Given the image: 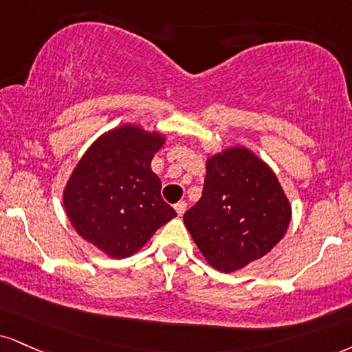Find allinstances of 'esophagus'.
I'll return each instance as SVG.
<instances>
[{
  "mask_svg": "<svg viewBox=\"0 0 352 352\" xmlns=\"http://www.w3.org/2000/svg\"><path fill=\"white\" fill-rule=\"evenodd\" d=\"M173 208H175L177 214H179V217H182V214H184L185 211H187V203L179 201V203H175V206H173Z\"/></svg>",
  "mask_w": 352,
  "mask_h": 352,
  "instance_id": "obj_1",
  "label": "esophagus"
}]
</instances>
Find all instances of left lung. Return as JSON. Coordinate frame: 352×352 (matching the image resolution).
I'll list each match as a JSON object with an SVG mask.
<instances>
[{
	"mask_svg": "<svg viewBox=\"0 0 352 352\" xmlns=\"http://www.w3.org/2000/svg\"><path fill=\"white\" fill-rule=\"evenodd\" d=\"M292 206L267 162L244 146L208 155L203 195L184 223L211 267L236 272L285 236Z\"/></svg>",
	"mask_w": 352,
	"mask_h": 352,
	"instance_id": "1",
	"label": "left lung"
}]
</instances>
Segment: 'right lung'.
<instances>
[{
	"label": "right lung",
	"mask_w": 352,
	"mask_h": 352,
	"mask_svg": "<svg viewBox=\"0 0 352 352\" xmlns=\"http://www.w3.org/2000/svg\"><path fill=\"white\" fill-rule=\"evenodd\" d=\"M165 141L159 131L131 122L116 126L88 147L67 180L62 200L70 224L111 259L141 251L177 217L160 197L162 184L151 168Z\"/></svg>",
	"instance_id": "add662e5"
}]
</instances>
